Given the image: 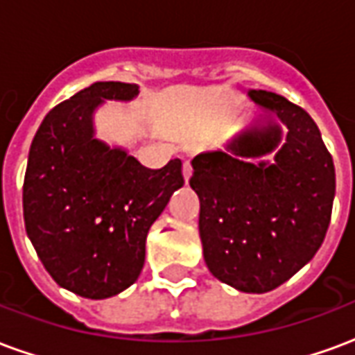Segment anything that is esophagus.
I'll return each mask as SVG.
<instances>
[{"label":"esophagus","instance_id":"1","mask_svg":"<svg viewBox=\"0 0 355 355\" xmlns=\"http://www.w3.org/2000/svg\"><path fill=\"white\" fill-rule=\"evenodd\" d=\"M182 175H184V180L192 177V163L184 162L182 163Z\"/></svg>","mask_w":355,"mask_h":355}]
</instances>
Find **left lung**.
<instances>
[{"label":"left lung","instance_id":"left-lung-1","mask_svg":"<svg viewBox=\"0 0 355 355\" xmlns=\"http://www.w3.org/2000/svg\"><path fill=\"white\" fill-rule=\"evenodd\" d=\"M264 117L226 148L192 159L200 238L211 274L243 293H268L312 261L335 200V165L308 112L251 89ZM279 123L285 124L283 133ZM285 139L274 164H251Z\"/></svg>","mask_w":355,"mask_h":355}]
</instances>
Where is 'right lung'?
Masks as SVG:
<instances>
[{"label": "right lung", "instance_id": "obj_1", "mask_svg": "<svg viewBox=\"0 0 355 355\" xmlns=\"http://www.w3.org/2000/svg\"><path fill=\"white\" fill-rule=\"evenodd\" d=\"M137 94L135 83L96 81L51 110L28 154V238L60 287L93 300L137 282L148 230L184 184L180 159L148 169L123 148L94 139V110Z\"/></svg>", "mask_w": 355, "mask_h": 355}]
</instances>
